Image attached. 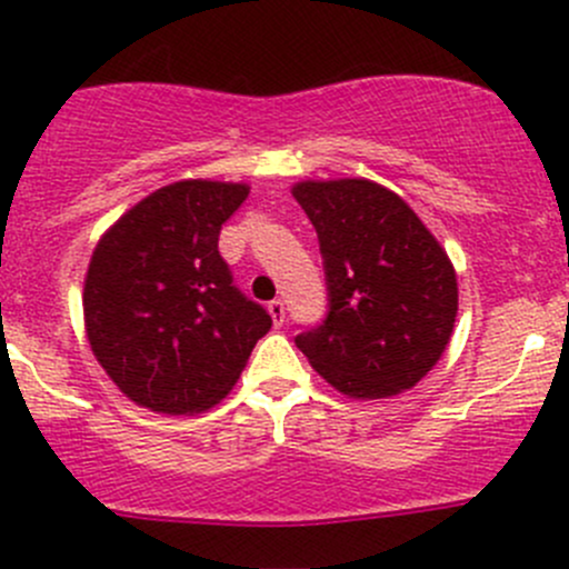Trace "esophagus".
<instances>
[{
	"label": "esophagus",
	"mask_w": 569,
	"mask_h": 569,
	"mask_svg": "<svg viewBox=\"0 0 569 569\" xmlns=\"http://www.w3.org/2000/svg\"><path fill=\"white\" fill-rule=\"evenodd\" d=\"M268 312H271L273 326H282L284 323V301H282V298H273V301L268 303Z\"/></svg>",
	"instance_id": "34e87169"
}]
</instances>
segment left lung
<instances>
[{"instance_id":"obj_1","label":"left lung","mask_w":569,"mask_h":569,"mask_svg":"<svg viewBox=\"0 0 569 569\" xmlns=\"http://www.w3.org/2000/svg\"><path fill=\"white\" fill-rule=\"evenodd\" d=\"M292 197L318 232L328 287L326 320L298 333V350L353 400L411 389L458 318L447 251L406 199L372 180H303Z\"/></svg>"}]
</instances>
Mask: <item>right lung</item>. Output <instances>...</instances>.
Returning a JSON list of instances; mask_svg holds the SVG:
<instances>
[{"label":"right lung","instance_id":"1","mask_svg":"<svg viewBox=\"0 0 569 569\" xmlns=\"http://www.w3.org/2000/svg\"><path fill=\"white\" fill-rule=\"evenodd\" d=\"M246 183L180 180L103 232L84 279V326L98 365L137 406L199 413L241 378L271 315L249 301L219 254L221 224Z\"/></svg>","mask_w":569,"mask_h":569}]
</instances>
